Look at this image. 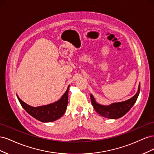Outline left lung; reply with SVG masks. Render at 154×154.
Masks as SVG:
<instances>
[{
  "mask_svg": "<svg viewBox=\"0 0 154 154\" xmlns=\"http://www.w3.org/2000/svg\"><path fill=\"white\" fill-rule=\"evenodd\" d=\"M139 92H140V83L139 84L136 94L130 99L125 101L113 103L109 105H103L97 103L92 94H91V100L95 110L101 116L109 119H118L127 114L133 106L137 99Z\"/></svg>",
  "mask_w": 154,
  "mask_h": 154,
  "instance_id": "1",
  "label": "left lung"
}]
</instances>
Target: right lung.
I'll use <instances>...</instances> for the list:
<instances>
[{
	"label": "right lung",
	"mask_w": 154,
	"mask_h": 154,
	"mask_svg": "<svg viewBox=\"0 0 154 154\" xmlns=\"http://www.w3.org/2000/svg\"><path fill=\"white\" fill-rule=\"evenodd\" d=\"M69 86L70 85L68 86L67 91L64 93L61 98L54 103L47 105L36 107L31 106L21 100L18 96H17L22 106L32 117L41 122H52L61 118L66 112L68 103V92Z\"/></svg>",
	"instance_id": "1"
}]
</instances>
